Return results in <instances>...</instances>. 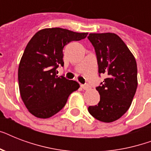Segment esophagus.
I'll return each instance as SVG.
<instances>
[{"label": "esophagus", "mask_w": 151, "mask_h": 151, "mask_svg": "<svg viewBox=\"0 0 151 151\" xmlns=\"http://www.w3.org/2000/svg\"><path fill=\"white\" fill-rule=\"evenodd\" d=\"M81 87L84 90H88L90 88V87H89V86H88V85H81Z\"/></svg>", "instance_id": "esophagus-1"}]
</instances>
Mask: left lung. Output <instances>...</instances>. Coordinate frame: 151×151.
<instances>
[{"label": "left lung", "instance_id": "8db88e82", "mask_svg": "<svg viewBox=\"0 0 151 151\" xmlns=\"http://www.w3.org/2000/svg\"><path fill=\"white\" fill-rule=\"evenodd\" d=\"M88 38L96 50L99 73L106 77L96 88L100 96L98 105L90 106L88 110L96 119L110 123L126 113L136 94V59L122 38L114 33L89 34Z\"/></svg>", "mask_w": 151, "mask_h": 151}]
</instances>
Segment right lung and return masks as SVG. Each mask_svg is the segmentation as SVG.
<instances>
[{
	"label": "right lung",
	"instance_id": "1",
	"mask_svg": "<svg viewBox=\"0 0 151 151\" xmlns=\"http://www.w3.org/2000/svg\"><path fill=\"white\" fill-rule=\"evenodd\" d=\"M87 35L59 27L45 28L28 42L19 65L18 79L22 100L31 114L44 119L52 117L79 88L75 81L58 77L56 69L63 66L64 46Z\"/></svg>",
	"mask_w": 151,
	"mask_h": 151
}]
</instances>
